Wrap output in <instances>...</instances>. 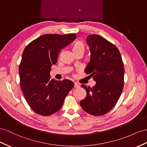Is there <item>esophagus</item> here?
Returning a JSON list of instances; mask_svg holds the SVG:
<instances>
[{"label": "esophagus", "mask_w": 147, "mask_h": 147, "mask_svg": "<svg viewBox=\"0 0 147 147\" xmlns=\"http://www.w3.org/2000/svg\"><path fill=\"white\" fill-rule=\"evenodd\" d=\"M74 87L76 88H79L80 87V85H78L77 83H76V82H75V83H74Z\"/></svg>", "instance_id": "1"}]
</instances>
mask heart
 <instances>
[{
    "mask_svg": "<svg viewBox=\"0 0 147 147\" xmlns=\"http://www.w3.org/2000/svg\"><path fill=\"white\" fill-rule=\"evenodd\" d=\"M73 51L74 52H84L85 51V45L84 43L81 41H77L75 43L73 47Z\"/></svg>",
    "mask_w": 147,
    "mask_h": 147,
    "instance_id": "b5f03b06",
    "label": "heart"
}]
</instances>
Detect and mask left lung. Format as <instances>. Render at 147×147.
<instances>
[{"label":"left lung","mask_w":147,"mask_h":147,"mask_svg":"<svg viewBox=\"0 0 147 147\" xmlns=\"http://www.w3.org/2000/svg\"><path fill=\"white\" fill-rule=\"evenodd\" d=\"M90 61L85 69L96 82L92 88L82 85L87 96L80 102L85 112L94 116L109 112L119 100L123 88L124 66L119 50L98 35L87 37Z\"/></svg>","instance_id":"8db88e82"}]
</instances>
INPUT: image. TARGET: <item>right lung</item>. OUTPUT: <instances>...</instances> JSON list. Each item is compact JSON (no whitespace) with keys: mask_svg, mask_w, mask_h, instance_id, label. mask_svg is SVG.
<instances>
[{"mask_svg":"<svg viewBox=\"0 0 147 147\" xmlns=\"http://www.w3.org/2000/svg\"><path fill=\"white\" fill-rule=\"evenodd\" d=\"M76 34H45L24 49L19 65L20 88L34 112L51 115L62 108L66 96L74 87L69 80H54L50 75L60 50L76 38Z\"/></svg>","mask_w":147,"mask_h":147,"instance_id":"1","label":"right lung"}]
</instances>
